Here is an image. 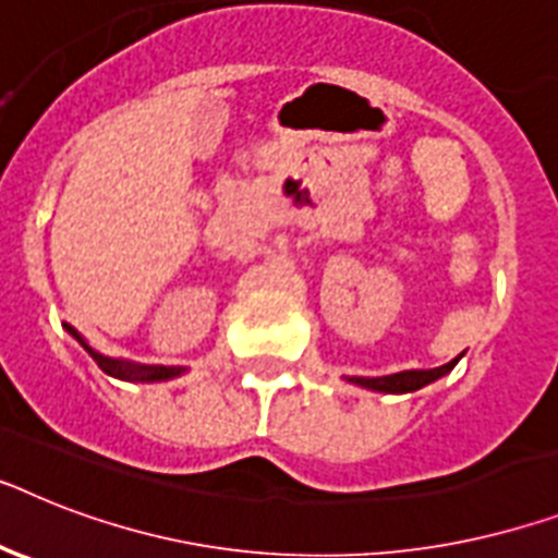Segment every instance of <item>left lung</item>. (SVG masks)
Instances as JSON below:
<instances>
[{"mask_svg": "<svg viewBox=\"0 0 558 558\" xmlns=\"http://www.w3.org/2000/svg\"><path fill=\"white\" fill-rule=\"evenodd\" d=\"M459 357H452L450 364L436 366V369H407V373L381 375V378H347V381L355 384V387L373 389V392H389V396H404V392H415V389L427 387V384L438 381V378H444V375H450L452 366L459 364Z\"/></svg>", "mask_w": 558, "mask_h": 558, "instance_id": "left-lung-1", "label": "left lung"}]
</instances>
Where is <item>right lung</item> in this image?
Returning <instances> with one entry per match:
<instances>
[{"label":"right lung","instance_id":"add662e5","mask_svg":"<svg viewBox=\"0 0 558 558\" xmlns=\"http://www.w3.org/2000/svg\"><path fill=\"white\" fill-rule=\"evenodd\" d=\"M65 329L74 335L76 341L83 343L85 352H88L97 366L102 369L106 375L111 378H120V381H134V384H157V381H171V378H180L185 373L183 366H148V364H134V361H122V357H111V355H102L99 350H94L88 341H85L83 335L76 332L74 326H68Z\"/></svg>","mask_w":558,"mask_h":558}]
</instances>
